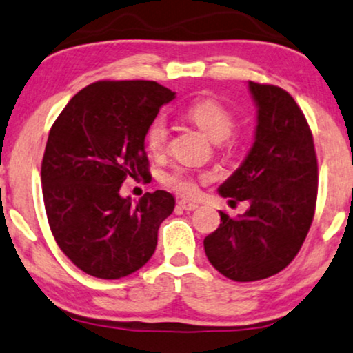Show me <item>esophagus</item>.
<instances>
[{"mask_svg":"<svg viewBox=\"0 0 353 353\" xmlns=\"http://www.w3.org/2000/svg\"><path fill=\"white\" fill-rule=\"evenodd\" d=\"M177 205H179V209H182V210H185V212H192V210L197 209L199 203H195V202H189V201H179V202H177Z\"/></svg>","mask_w":353,"mask_h":353,"instance_id":"34e87169","label":"esophagus"}]
</instances>
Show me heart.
<instances>
[{"label": "heart", "mask_w": 353, "mask_h": 353, "mask_svg": "<svg viewBox=\"0 0 353 353\" xmlns=\"http://www.w3.org/2000/svg\"><path fill=\"white\" fill-rule=\"evenodd\" d=\"M185 117L192 121L199 130L202 131L212 141L220 143L225 146H232V131L235 128V117L227 107L214 99L195 100L185 110ZM146 148L152 156H163L168 150L169 143V128L164 118H154L146 131ZM165 188H169L179 195L197 194V179L185 169H174L171 172H165L161 177Z\"/></svg>", "instance_id": "b5f03b06"}]
</instances>
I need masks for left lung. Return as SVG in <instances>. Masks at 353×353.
Segmentation results:
<instances>
[{"label": "left lung", "mask_w": 353, "mask_h": 353, "mask_svg": "<svg viewBox=\"0 0 353 353\" xmlns=\"http://www.w3.org/2000/svg\"><path fill=\"white\" fill-rule=\"evenodd\" d=\"M248 88L258 108L254 143L219 192L250 207L239 217L220 212L222 223L203 240L212 266L240 283L270 278L294 260L317 199V158L304 113L283 88L256 82Z\"/></svg>", "instance_id": "obj_1"}]
</instances>
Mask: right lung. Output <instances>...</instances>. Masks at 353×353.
<instances>
[{"mask_svg": "<svg viewBox=\"0 0 353 353\" xmlns=\"http://www.w3.org/2000/svg\"><path fill=\"white\" fill-rule=\"evenodd\" d=\"M176 93L150 80L95 82L65 105L49 131L42 197L59 248L83 273L120 279L154 253L176 201L165 190L123 199L126 177H150L148 126Z\"/></svg>", "mask_w": 353, "mask_h": 353, "instance_id": "obj_1", "label": "right lung"}]
</instances>
